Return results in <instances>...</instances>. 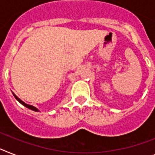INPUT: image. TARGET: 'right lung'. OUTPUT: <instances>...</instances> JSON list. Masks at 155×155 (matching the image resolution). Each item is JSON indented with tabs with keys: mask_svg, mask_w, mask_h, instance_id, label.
I'll return each instance as SVG.
<instances>
[{
	"mask_svg": "<svg viewBox=\"0 0 155 155\" xmlns=\"http://www.w3.org/2000/svg\"><path fill=\"white\" fill-rule=\"evenodd\" d=\"M13 96H14V97H15V98H16V99L18 101L20 102V103L21 104H23V105H24V106H25V107H26V108H30V109L33 110V111H35V112H38V111H39V110H38V108H35V107H34V106H32V105H29V104H25V103H24V101H21V100H20V98L17 97H16V96L15 95V94H14V93H13Z\"/></svg>",
	"mask_w": 155,
	"mask_h": 155,
	"instance_id": "right-lung-1",
	"label": "right lung"
}]
</instances>
